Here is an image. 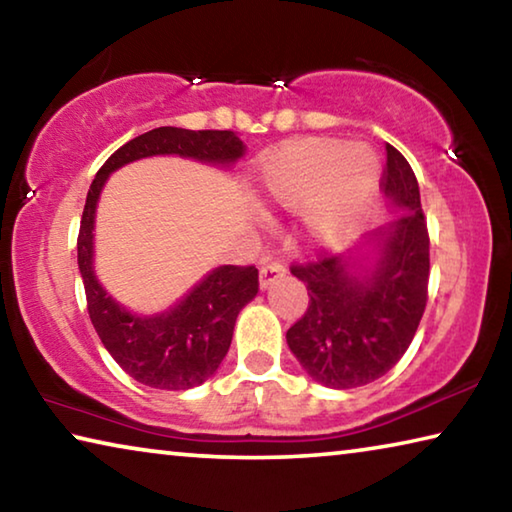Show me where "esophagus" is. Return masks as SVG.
<instances>
[{"mask_svg": "<svg viewBox=\"0 0 512 512\" xmlns=\"http://www.w3.org/2000/svg\"><path fill=\"white\" fill-rule=\"evenodd\" d=\"M284 273H287V271H284L282 264H277V262L264 264L262 271H259V287H262V291H266L273 282H277L280 277H284Z\"/></svg>", "mask_w": 512, "mask_h": 512, "instance_id": "34e87169", "label": "esophagus"}]
</instances>
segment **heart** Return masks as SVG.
<instances>
[{
  "label": "heart",
  "mask_w": 512,
  "mask_h": 512,
  "mask_svg": "<svg viewBox=\"0 0 512 512\" xmlns=\"http://www.w3.org/2000/svg\"><path fill=\"white\" fill-rule=\"evenodd\" d=\"M381 162L363 142L302 137L284 142L259 164V189L266 205L302 210L311 244L336 246L350 239L375 205Z\"/></svg>",
  "instance_id": "heart-1"
}]
</instances>
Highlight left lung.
Listing matches in <instances>:
<instances>
[{
  "label": "left lung",
  "instance_id": "left-lung-1",
  "mask_svg": "<svg viewBox=\"0 0 512 512\" xmlns=\"http://www.w3.org/2000/svg\"><path fill=\"white\" fill-rule=\"evenodd\" d=\"M384 194L400 214L343 255L291 266L309 307L287 343L307 375L336 391L384 377L409 350L427 307L429 235L411 164L386 146Z\"/></svg>",
  "mask_w": 512,
  "mask_h": 512
}]
</instances>
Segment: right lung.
Instances as JSON below:
<instances>
[{
  "instance_id": "1",
  "label": "right lung",
  "mask_w": 512,
  "mask_h": 512,
  "mask_svg": "<svg viewBox=\"0 0 512 512\" xmlns=\"http://www.w3.org/2000/svg\"><path fill=\"white\" fill-rule=\"evenodd\" d=\"M246 146L232 131L162 126L126 142L94 176L79 230V271L94 329L103 348L135 381L160 391H187L210 379L230 350L239 311L257 296L255 266H216L176 305L160 314L128 311L94 273V219L112 171L153 155H180L212 167H232Z\"/></svg>"
}]
</instances>
